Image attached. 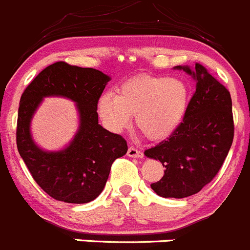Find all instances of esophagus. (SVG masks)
<instances>
[{
    "instance_id": "34e87169",
    "label": "esophagus",
    "mask_w": 250,
    "mask_h": 250,
    "mask_svg": "<svg viewBox=\"0 0 250 250\" xmlns=\"http://www.w3.org/2000/svg\"><path fill=\"white\" fill-rule=\"evenodd\" d=\"M127 155L130 158H139V159H141V158H143V153H142V151H139L138 149L134 148V146H130V148L128 149Z\"/></svg>"
}]
</instances>
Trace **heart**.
I'll use <instances>...</instances> for the list:
<instances>
[{"instance_id":"obj_1","label":"heart","mask_w":250,"mask_h":250,"mask_svg":"<svg viewBox=\"0 0 250 250\" xmlns=\"http://www.w3.org/2000/svg\"><path fill=\"white\" fill-rule=\"evenodd\" d=\"M188 106V88L180 79L138 76L125 81L117 95L106 92L97 101V113L112 132H121L136 114L137 127L146 138L162 141L180 127Z\"/></svg>"}]
</instances>
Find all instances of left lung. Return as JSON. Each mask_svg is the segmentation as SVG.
<instances>
[{
    "mask_svg": "<svg viewBox=\"0 0 250 250\" xmlns=\"http://www.w3.org/2000/svg\"><path fill=\"white\" fill-rule=\"evenodd\" d=\"M192 76L196 91L180 127L144 155L159 160L164 176L151 184L162 197L184 199L211 183L223 165L234 136L230 93L202 65L175 66Z\"/></svg>",
    "mask_w": 250,
    "mask_h": 250,
    "instance_id": "obj_1",
    "label": "left lung"
}]
</instances>
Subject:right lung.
Listing matches in <instances>:
<instances>
[{
    "instance_id": "add662e5",
    "label": "right lung",
    "mask_w": 250,
    "mask_h": 250,
    "mask_svg": "<svg viewBox=\"0 0 250 250\" xmlns=\"http://www.w3.org/2000/svg\"><path fill=\"white\" fill-rule=\"evenodd\" d=\"M111 80L92 67L64 62L49 65L23 92L17 120V148L36 183L53 199L87 204L102 192L112 163L128 150L127 142L99 125L97 101ZM45 97L76 102L79 127L60 151H45L31 137L30 125Z\"/></svg>"
}]
</instances>
